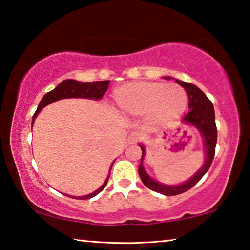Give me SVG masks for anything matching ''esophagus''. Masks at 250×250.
Wrapping results in <instances>:
<instances>
[{
	"mask_svg": "<svg viewBox=\"0 0 250 250\" xmlns=\"http://www.w3.org/2000/svg\"><path fill=\"white\" fill-rule=\"evenodd\" d=\"M139 138H140L139 133L132 132V133H130L128 137V142H129V144H136L139 140Z\"/></svg>",
	"mask_w": 250,
	"mask_h": 250,
	"instance_id": "1",
	"label": "esophagus"
}]
</instances>
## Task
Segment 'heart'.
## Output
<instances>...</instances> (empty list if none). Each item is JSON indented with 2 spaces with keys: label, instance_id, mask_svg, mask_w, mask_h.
<instances>
[{
  "label": "heart",
  "instance_id": "heart-1",
  "mask_svg": "<svg viewBox=\"0 0 250 250\" xmlns=\"http://www.w3.org/2000/svg\"><path fill=\"white\" fill-rule=\"evenodd\" d=\"M115 102L122 113L144 115L154 124L167 125L184 113L187 94L178 85L162 83H133L119 88Z\"/></svg>",
  "mask_w": 250,
  "mask_h": 250
}]
</instances>
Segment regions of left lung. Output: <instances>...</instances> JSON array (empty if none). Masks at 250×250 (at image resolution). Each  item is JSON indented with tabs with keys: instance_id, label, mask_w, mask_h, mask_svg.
Segmentation results:
<instances>
[{
	"instance_id": "8db88e82",
	"label": "left lung",
	"mask_w": 250,
	"mask_h": 250,
	"mask_svg": "<svg viewBox=\"0 0 250 250\" xmlns=\"http://www.w3.org/2000/svg\"><path fill=\"white\" fill-rule=\"evenodd\" d=\"M168 78V77H165ZM179 85L184 87L187 91L189 98V112L182 119V122L186 125H191L198 129V131L202 135L204 139V146H205L206 159L205 163L203 167L199 168V171L189 179L188 181L179 186H167L163 185L161 182L153 180L148 174L146 173L145 168L143 167V160L145 156V147L140 144V148H142V161L138 168L139 177L142 179L143 184L149 188L150 190L160 192L165 196H175L182 192H186L189 189L194 187L200 179L204 177V174L208 171V168L212 164L214 155H215V146L217 140V129L215 125V113H214V107L212 102L208 100V97L200 90L198 87L192 85V83L180 82V80L175 79Z\"/></svg>"
}]
</instances>
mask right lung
I'll return each instance as SVG.
<instances>
[{"label":"right lung","mask_w":250,"mask_h":250,"mask_svg":"<svg viewBox=\"0 0 250 250\" xmlns=\"http://www.w3.org/2000/svg\"><path fill=\"white\" fill-rule=\"evenodd\" d=\"M108 83H110V80H103V82H93V83H82V82H77V80H72V79L63 80V82L60 83V85L56 86L53 90L48 91V93L45 94L44 97L42 98V101L40 102V104H38L37 110L35 112L33 117L31 126H33L35 119H36L38 113L42 111V108H44L46 105L53 103V102H56L59 100H63V98L80 97V98H90V100H101V98L104 96V94L106 93V90L108 88ZM113 163H112V165H113ZM112 165L110 167V173H111ZM110 173H108L106 180L104 181V184L102 185L96 191H94L93 194H89L83 197H73V198L89 199L91 197L100 194V192L106 187L108 178H110Z\"/></svg>","instance_id":"right-lung-1"}]
</instances>
